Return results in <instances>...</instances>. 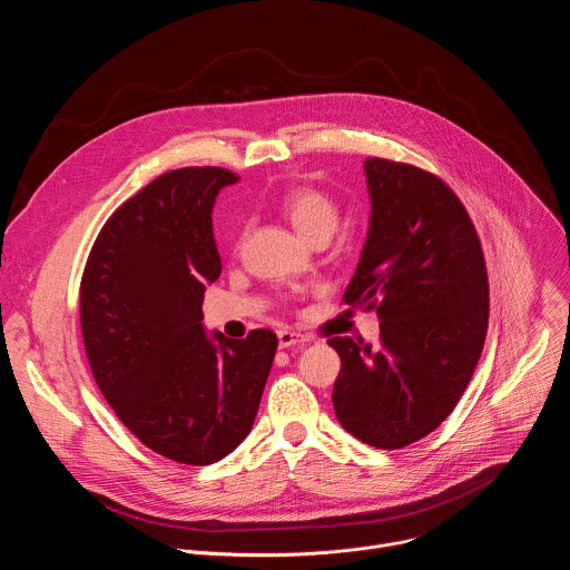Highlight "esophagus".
<instances>
[{"label":"esophagus","mask_w":570,"mask_h":570,"mask_svg":"<svg viewBox=\"0 0 570 570\" xmlns=\"http://www.w3.org/2000/svg\"><path fill=\"white\" fill-rule=\"evenodd\" d=\"M309 344V336L294 332V330H278V346L281 348H289V346H307Z\"/></svg>","instance_id":"esophagus-1"}]
</instances>
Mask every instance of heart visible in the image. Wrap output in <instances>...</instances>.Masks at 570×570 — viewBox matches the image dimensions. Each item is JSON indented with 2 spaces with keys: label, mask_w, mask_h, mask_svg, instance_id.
I'll use <instances>...</instances> for the list:
<instances>
[{
  "label": "heart",
  "mask_w": 570,
  "mask_h": 570,
  "mask_svg": "<svg viewBox=\"0 0 570 570\" xmlns=\"http://www.w3.org/2000/svg\"><path fill=\"white\" fill-rule=\"evenodd\" d=\"M278 210L289 219L301 238L327 240L338 224V204L314 186H289L276 199Z\"/></svg>",
  "instance_id": "b5f03b06"
}]
</instances>
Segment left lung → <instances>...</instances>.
I'll return each mask as SVG.
<instances>
[{"label":"left lung","mask_w":570,"mask_h":570,"mask_svg":"<svg viewBox=\"0 0 570 570\" xmlns=\"http://www.w3.org/2000/svg\"><path fill=\"white\" fill-rule=\"evenodd\" d=\"M364 170L371 222L344 303L377 312L380 344L327 341L341 357L332 404L357 440L400 449L431 433L474 375L488 269L465 206L440 177L380 157Z\"/></svg>","instance_id":"1"}]
</instances>
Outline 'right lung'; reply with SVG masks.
<instances>
[{
	"mask_svg": "<svg viewBox=\"0 0 570 570\" xmlns=\"http://www.w3.org/2000/svg\"><path fill=\"white\" fill-rule=\"evenodd\" d=\"M224 168L164 173L100 229L80 283L94 380L119 420L159 456L210 465L249 435L278 338L208 334L202 301L222 263L213 238Z\"/></svg>",
	"mask_w": 570,
	"mask_h": 570,
	"instance_id": "obj_1",
	"label": "right lung"
}]
</instances>
